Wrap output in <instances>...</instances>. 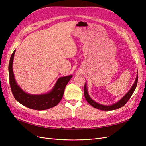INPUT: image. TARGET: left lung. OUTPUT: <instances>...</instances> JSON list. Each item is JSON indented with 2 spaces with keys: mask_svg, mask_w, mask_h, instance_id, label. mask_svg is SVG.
<instances>
[{
  "mask_svg": "<svg viewBox=\"0 0 146 146\" xmlns=\"http://www.w3.org/2000/svg\"><path fill=\"white\" fill-rule=\"evenodd\" d=\"M138 75H137L136 80L133 83V85H132L131 88H130V90L128 91L127 93L125 94L124 96H123L120 100H118L115 104H113L112 105H105L103 104H100L99 103L96 102L94 101V100H92L89 94H88L86 83L85 84V86H84V94H85V99L87 100L88 102L95 108L102 110V111H111V110H116L123 107V106L127 102L128 100L130 99L131 95L133 94V92L136 89V87L137 86V83H138Z\"/></svg>",
  "mask_w": 146,
  "mask_h": 146,
  "instance_id": "obj_1",
  "label": "left lung"
}]
</instances>
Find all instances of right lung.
Instances as JSON below:
<instances>
[{"instance_id": "right-lung-1", "label": "right lung", "mask_w": 146, "mask_h": 146, "mask_svg": "<svg viewBox=\"0 0 146 146\" xmlns=\"http://www.w3.org/2000/svg\"><path fill=\"white\" fill-rule=\"evenodd\" d=\"M16 50L12 54L8 66L9 80L12 93L15 99L25 107L35 110H45L55 107L63 98L64 88L72 76L62 77L57 80L52 90L42 94L27 93L17 85L13 70V63Z\"/></svg>"}]
</instances>
